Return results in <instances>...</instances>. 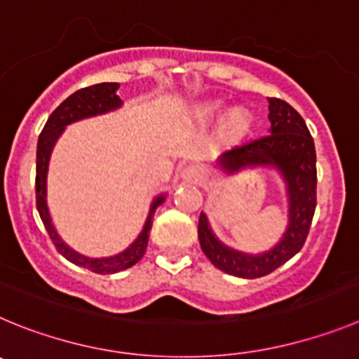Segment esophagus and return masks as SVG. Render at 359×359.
Segmentation results:
<instances>
[{
	"mask_svg": "<svg viewBox=\"0 0 359 359\" xmlns=\"http://www.w3.org/2000/svg\"><path fill=\"white\" fill-rule=\"evenodd\" d=\"M182 179H184V180H187V182L198 184L200 180L203 179V172H202V168L195 166V164H191V166L184 168V172H182Z\"/></svg>",
	"mask_w": 359,
	"mask_h": 359,
	"instance_id": "obj_1",
	"label": "esophagus"
}]
</instances>
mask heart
Instances as JSON below:
<instances>
[{
	"instance_id": "1",
	"label": "heart",
	"mask_w": 359,
	"mask_h": 359,
	"mask_svg": "<svg viewBox=\"0 0 359 359\" xmlns=\"http://www.w3.org/2000/svg\"><path fill=\"white\" fill-rule=\"evenodd\" d=\"M225 107L222 103H208V105H202V107L196 111L195 118L198 123L209 125L212 121L224 114ZM248 121H250V114H248L247 109L234 107L227 112V116L224 118V123H222V128L227 135L234 137V135H240L245 128L248 127Z\"/></svg>"
}]
</instances>
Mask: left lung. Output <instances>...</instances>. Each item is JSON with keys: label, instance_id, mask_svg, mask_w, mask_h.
Instances as JSON below:
<instances>
[{"label": "left lung", "instance_id": "obj_1", "mask_svg": "<svg viewBox=\"0 0 359 359\" xmlns=\"http://www.w3.org/2000/svg\"><path fill=\"white\" fill-rule=\"evenodd\" d=\"M268 134L241 141L216 159V168L231 177L250 168H270L279 173L288 200V224L270 250L259 254L236 250L219 241L208 215L200 212L198 240L202 252L222 272L241 279L268 276L292 259L308 238L316 208V154L306 121L279 98H268Z\"/></svg>", "mask_w": 359, "mask_h": 359}]
</instances>
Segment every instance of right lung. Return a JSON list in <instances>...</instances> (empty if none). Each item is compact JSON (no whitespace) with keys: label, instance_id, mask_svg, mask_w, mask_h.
<instances>
[{"label":"right lung","instance_id":"obj_1","mask_svg":"<svg viewBox=\"0 0 359 359\" xmlns=\"http://www.w3.org/2000/svg\"><path fill=\"white\" fill-rule=\"evenodd\" d=\"M118 89V82H103L91 87H83L80 91L73 93L69 98L64 100L59 107L51 112L46 125H44L43 132L39 135L37 143L35 198H37L39 216L43 219L44 227H46L48 234H50L51 241H53V245L57 247V250H59L67 261H71V263L76 264V266L87 268V270H91V272L95 273H102V276L127 270V268L134 266V264L144 256V252H147L148 247V232H150L151 222H154L151 216H154V212H156V209L159 208L161 203L166 200V193H161V195H157L156 198L151 200L143 229H141L137 238H135L125 250L107 257H89L80 254V252H76L75 248H71L69 245L60 238L57 229H55L53 222H51L50 209H48V170H50V161L55 144L60 140V135L66 130L67 125L76 123L80 119L95 118V116H102L107 114V112L118 111V109L123 105L121 98L116 95Z\"/></svg>","mask_w":359,"mask_h":359}]
</instances>
